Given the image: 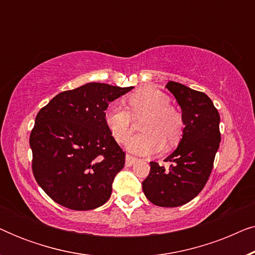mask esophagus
<instances>
[{
    "mask_svg": "<svg viewBox=\"0 0 255 255\" xmlns=\"http://www.w3.org/2000/svg\"><path fill=\"white\" fill-rule=\"evenodd\" d=\"M137 158H135V156H132V155H130V154H127V156H125V165L127 166H132L133 165L134 162H137Z\"/></svg>",
    "mask_w": 255,
    "mask_h": 255,
    "instance_id": "esophagus-1",
    "label": "esophagus"
}]
</instances>
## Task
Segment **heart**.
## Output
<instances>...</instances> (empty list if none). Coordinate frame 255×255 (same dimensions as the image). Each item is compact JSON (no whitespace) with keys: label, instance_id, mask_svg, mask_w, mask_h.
<instances>
[{"label":"heart","instance_id":"1","mask_svg":"<svg viewBox=\"0 0 255 255\" xmlns=\"http://www.w3.org/2000/svg\"><path fill=\"white\" fill-rule=\"evenodd\" d=\"M128 110L114 103L104 110V122L115 140L124 144L132 133L134 118L145 116L141 122L144 133L127 142L128 149L139 155H149L161 151L165 141L175 144L181 137L183 121L181 115L169 106V97L161 90L144 87L128 96Z\"/></svg>","mask_w":255,"mask_h":255}]
</instances>
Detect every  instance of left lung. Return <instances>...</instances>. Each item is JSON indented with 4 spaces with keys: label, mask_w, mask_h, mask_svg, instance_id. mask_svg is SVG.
I'll list each match as a JSON object with an SVG mask.
<instances>
[{
    "label": "left lung",
    "mask_w": 255,
    "mask_h": 255,
    "mask_svg": "<svg viewBox=\"0 0 255 255\" xmlns=\"http://www.w3.org/2000/svg\"><path fill=\"white\" fill-rule=\"evenodd\" d=\"M166 88L182 110V139L165 159L169 167L151 161V170L141 184L145 196L153 204L175 208L196 197L207 183L221 142V118L204 93L174 81L167 83Z\"/></svg>",
    "instance_id": "left-lung-1"
}]
</instances>
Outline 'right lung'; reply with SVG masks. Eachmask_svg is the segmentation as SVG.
Instances as JSON below:
<instances>
[{
    "instance_id": "1",
    "label": "right lung",
    "mask_w": 255,
    "mask_h": 255,
    "mask_svg": "<svg viewBox=\"0 0 255 255\" xmlns=\"http://www.w3.org/2000/svg\"><path fill=\"white\" fill-rule=\"evenodd\" d=\"M132 88L90 82L58 94L37 114L30 134L32 172L58 204L93 210L110 198L125 153L107 128L104 110Z\"/></svg>"
}]
</instances>
